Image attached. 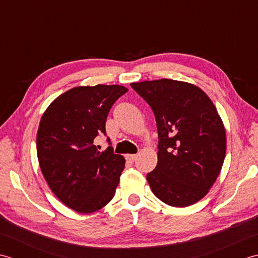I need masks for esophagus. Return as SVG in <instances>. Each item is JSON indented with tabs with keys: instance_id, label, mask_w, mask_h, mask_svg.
<instances>
[{
	"instance_id": "1",
	"label": "esophagus",
	"mask_w": 258,
	"mask_h": 258,
	"mask_svg": "<svg viewBox=\"0 0 258 258\" xmlns=\"http://www.w3.org/2000/svg\"><path fill=\"white\" fill-rule=\"evenodd\" d=\"M125 159H127L128 162H134L137 159V155H127Z\"/></svg>"
}]
</instances>
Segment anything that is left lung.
Instances as JSON below:
<instances>
[{
	"mask_svg": "<svg viewBox=\"0 0 258 258\" xmlns=\"http://www.w3.org/2000/svg\"><path fill=\"white\" fill-rule=\"evenodd\" d=\"M155 113L158 164L147 175L152 192L173 207L207 195L226 155V131L212 100L191 83L159 79L130 85Z\"/></svg>",
	"mask_w": 258,
	"mask_h": 258,
	"instance_id": "1",
	"label": "left lung"
}]
</instances>
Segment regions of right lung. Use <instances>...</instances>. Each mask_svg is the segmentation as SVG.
<instances>
[{"mask_svg":"<svg viewBox=\"0 0 258 258\" xmlns=\"http://www.w3.org/2000/svg\"><path fill=\"white\" fill-rule=\"evenodd\" d=\"M127 91L118 85L76 87L42 115L36 135L41 171L60 202L78 213L97 212L114 196L125 160L112 147L100 152L93 141L106 135L110 109Z\"/></svg>","mask_w":258,"mask_h":258,"instance_id":"right-lung-1","label":"right lung"}]
</instances>
